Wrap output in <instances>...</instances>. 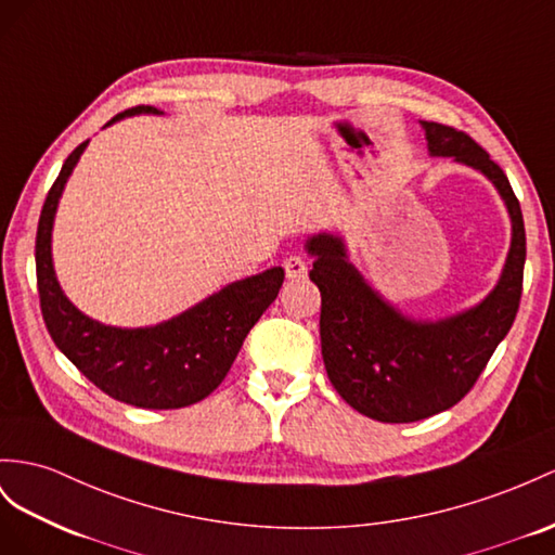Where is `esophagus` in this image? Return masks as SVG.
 I'll return each mask as SVG.
<instances>
[{"label": "esophagus", "mask_w": 555, "mask_h": 555, "mask_svg": "<svg viewBox=\"0 0 555 555\" xmlns=\"http://www.w3.org/2000/svg\"><path fill=\"white\" fill-rule=\"evenodd\" d=\"M307 262L300 258V255H291V258L283 260V272H286L288 279H305L307 276Z\"/></svg>", "instance_id": "esophagus-1"}]
</instances>
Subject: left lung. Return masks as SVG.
Returning <instances> with one entry per match:
<instances>
[{"instance_id":"8db88e82","label":"left lung","mask_w":555,"mask_h":555,"mask_svg":"<svg viewBox=\"0 0 555 555\" xmlns=\"http://www.w3.org/2000/svg\"><path fill=\"white\" fill-rule=\"evenodd\" d=\"M422 126L431 154L454 156L494 182L514 238L496 288L478 307L438 323L408 321L389 307L345 260L339 238H309V279L321 291L325 373L353 410L389 424L426 420L460 403L514 325L522 293L525 224L506 173L468 133L436 121Z\"/></svg>"}]
</instances>
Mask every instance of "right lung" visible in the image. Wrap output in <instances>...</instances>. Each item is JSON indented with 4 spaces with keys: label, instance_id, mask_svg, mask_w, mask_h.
<instances>
[{
    "label": "right lung",
    "instance_id": "obj_1",
    "mask_svg": "<svg viewBox=\"0 0 555 555\" xmlns=\"http://www.w3.org/2000/svg\"><path fill=\"white\" fill-rule=\"evenodd\" d=\"M140 112L159 115L152 105H138L112 117L107 126ZM87 145L89 140H83L65 159L37 224V291L47 331L79 373L112 399L147 410L194 405L222 385L246 335L276 300L283 269L272 267L258 276L236 281L154 328H112L83 317L55 281L51 227L65 182Z\"/></svg>",
    "mask_w": 555,
    "mask_h": 555
}]
</instances>
